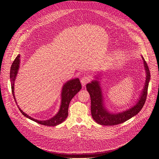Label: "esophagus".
<instances>
[{"label": "esophagus", "mask_w": 159, "mask_h": 159, "mask_svg": "<svg viewBox=\"0 0 159 159\" xmlns=\"http://www.w3.org/2000/svg\"><path fill=\"white\" fill-rule=\"evenodd\" d=\"M90 78L89 77H87V76H84L83 77L81 80H80V82L82 84V85L83 86H84L87 83H88L89 82H90Z\"/></svg>", "instance_id": "1"}]
</instances>
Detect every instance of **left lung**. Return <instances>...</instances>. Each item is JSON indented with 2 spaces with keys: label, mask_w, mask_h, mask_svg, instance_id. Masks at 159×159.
Returning a JSON list of instances; mask_svg holds the SVG:
<instances>
[{
  "label": "left lung",
  "mask_w": 159,
  "mask_h": 159,
  "mask_svg": "<svg viewBox=\"0 0 159 159\" xmlns=\"http://www.w3.org/2000/svg\"><path fill=\"white\" fill-rule=\"evenodd\" d=\"M145 70L146 72V80L145 86L140 96L138 102L131 108L118 113L110 112L107 110L104 104V98L102 94V89L99 82L98 80H93L86 85V88L89 92L91 100V114L93 118L99 125L104 126L116 125L125 122L134 116L137 115L141 111L145 102L148 83L150 80V74L147 63L144 58L142 57Z\"/></svg>",
  "instance_id": "obj_1"
}]
</instances>
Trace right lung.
I'll return each instance as SVG.
<instances>
[{"instance_id": "1", "label": "right lung", "mask_w": 159, "mask_h": 159, "mask_svg": "<svg viewBox=\"0 0 159 159\" xmlns=\"http://www.w3.org/2000/svg\"><path fill=\"white\" fill-rule=\"evenodd\" d=\"M19 64H20V55L19 54L16 58H15L14 61H13L11 67V71H10V79H11V89H12V93L13 95V97L14 98V100L16 102L15 96H14V81L16 79V77L17 76V74L18 73V70L19 68ZM82 89L81 84L80 82V80L78 78L71 79L69 81H67L63 86L61 93V104L60 107L59 111L57 112V114L52 118L51 119H49L48 120H44V121H39L36 119H34L28 115L25 112L22 111L17 105V107L20 110V112L25 117L39 123L43 125L48 126H57L60 123H61L63 121L65 120L66 117L68 116V109H69V106L70 101L77 94V93L80 91V90Z\"/></svg>"}]
</instances>
